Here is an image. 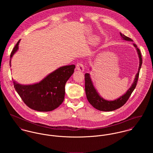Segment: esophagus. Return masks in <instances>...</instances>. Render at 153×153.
Returning <instances> with one entry per match:
<instances>
[{
    "label": "esophagus",
    "mask_w": 153,
    "mask_h": 153,
    "mask_svg": "<svg viewBox=\"0 0 153 153\" xmlns=\"http://www.w3.org/2000/svg\"><path fill=\"white\" fill-rule=\"evenodd\" d=\"M76 68L77 70L83 72L84 71V66L82 63H78L76 65Z\"/></svg>",
    "instance_id": "34e87169"
}]
</instances>
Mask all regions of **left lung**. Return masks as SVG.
Masks as SVG:
<instances>
[{"label": "left lung", "mask_w": 153, "mask_h": 153, "mask_svg": "<svg viewBox=\"0 0 153 153\" xmlns=\"http://www.w3.org/2000/svg\"><path fill=\"white\" fill-rule=\"evenodd\" d=\"M121 39L127 41H133L131 38L126 36L124 34L120 33ZM134 46L136 49L138 58H139V66L138 69V72L136 74L133 83L131 84V87L123 95L120 97L119 98L112 100V101H108L104 99L98 92L97 90L95 89L94 87L92 79L91 78L90 74L88 73H86L85 74V93L87 95L88 101L91 104V105L94 107L95 109L102 111H112L115 109H118L122 106H123L126 102L128 100L129 97H130L132 92L135 88L137 85V81L138 79L139 72L141 69V65L143 63L141 54L140 52V49L137 48L136 44H133ZM90 70L91 69L90 68Z\"/></svg>", "instance_id": "8db88e82"}]
</instances>
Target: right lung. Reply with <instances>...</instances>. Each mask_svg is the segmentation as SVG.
<instances>
[{
    "label": "right lung",
    "mask_w": 153,
    "mask_h": 153,
    "mask_svg": "<svg viewBox=\"0 0 153 153\" xmlns=\"http://www.w3.org/2000/svg\"><path fill=\"white\" fill-rule=\"evenodd\" d=\"M21 39L10 54L11 59L19 49ZM75 65L58 68L41 81L32 85H22L15 80L14 87L25 104L30 108L41 112H48L58 108L64 101L66 82L74 74Z\"/></svg>",
    "instance_id": "add662e5"
}]
</instances>
